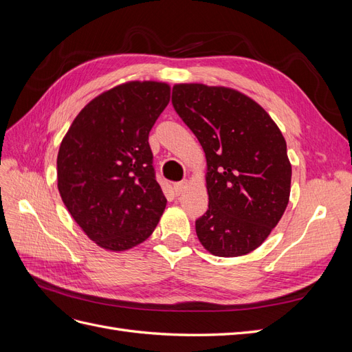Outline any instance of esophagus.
<instances>
[{"instance_id":"esophagus-1","label":"esophagus","mask_w":352,"mask_h":352,"mask_svg":"<svg viewBox=\"0 0 352 352\" xmlns=\"http://www.w3.org/2000/svg\"><path fill=\"white\" fill-rule=\"evenodd\" d=\"M188 186V180H182V182L175 184V194L180 195L185 190V188Z\"/></svg>"}]
</instances>
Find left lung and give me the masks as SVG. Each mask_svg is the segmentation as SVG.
Returning <instances> with one entry per match:
<instances>
[{
    "label": "left lung",
    "instance_id": "8db88e82",
    "mask_svg": "<svg viewBox=\"0 0 352 352\" xmlns=\"http://www.w3.org/2000/svg\"><path fill=\"white\" fill-rule=\"evenodd\" d=\"M172 102L207 160L208 210L195 221L199 242L217 257L250 254L289 202L292 167L280 129L260 104L226 87L177 83Z\"/></svg>",
    "mask_w": 352,
    "mask_h": 352
}]
</instances>
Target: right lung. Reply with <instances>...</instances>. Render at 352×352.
<instances>
[{
  "label": "right lung",
  "mask_w": 352,
  "mask_h": 352,
  "mask_svg": "<svg viewBox=\"0 0 352 352\" xmlns=\"http://www.w3.org/2000/svg\"><path fill=\"white\" fill-rule=\"evenodd\" d=\"M168 101L164 82L117 85L85 105L63 138L58 192L74 221L104 250L142 243L166 208L148 135Z\"/></svg>",
  "instance_id": "1"
}]
</instances>
